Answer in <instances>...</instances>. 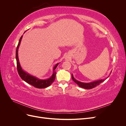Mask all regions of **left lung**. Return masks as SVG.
<instances>
[{
    "instance_id": "1",
    "label": "left lung",
    "mask_w": 126,
    "mask_h": 126,
    "mask_svg": "<svg viewBox=\"0 0 126 126\" xmlns=\"http://www.w3.org/2000/svg\"><path fill=\"white\" fill-rule=\"evenodd\" d=\"M111 72H110V74H111ZM108 76L107 77L106 79H107L109 77ZM71 77H72V79L73 80V81L77 83V84L81 88H84V89H92L93 88L96 87L97 86L99 85L100 84V83L102 82L103 81H104V80H105V79H100V80H96V81H92V82H82L81 81H79L77 80H76L74 77L73 75H71Z\"/></svg>"
}]
</instances>
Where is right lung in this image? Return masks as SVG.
Returning <instances> with one entry per match:
<instances>
[{
  "instance_id": "right-lung-1",
  "label": "right lung",
  "mask_w": 126,
  "mask_h": 126,
  "mask_svg": "<svg viewBox=\"0 0 126 126\" xmlns=\"http://www.w3.org/2000/svg\"><path fill=\"white\" fill-rule=\"evenodd\" d=\"M22 38V36L20 37L19 41V43L16 49V52L17 71H18L19 75L20 76V77L22 80H24L26 82H27L28 83H29V84L32 85V86L37 88L41 89V88H45L49 87V86H50L51 85V83L55 80V77H56V72H55V70L56 69L57 67L58 66L59 63H57L55 64L54 68H53V73L51 76L50 78H49L48 79H40L39 78H38L37 77H35V76L30 75L28 73V72L24 71L23 69H22V68L20 66L18 54L19 47L20 46Z\"/></svg>"
}]
</instances>
